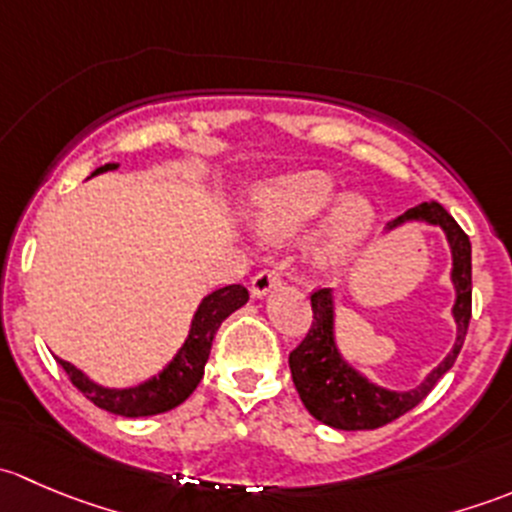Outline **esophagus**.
I'll list each match as a JSON object with an SVG mask.
<instances>
[{"label": "esophagus", "instance_id": "1", "mask_svg": "<svg viewBox=\"0 0 512 512\" xmlns=\"http://www.w3.org/2000/svg\"><path fill=\"white\" fill-rule=\"evenodd\" d=\"M282 285V275L277 267H267V270H260L255 275V280H252L250 285V292L252 297H265L267 292H272V289H277Z\"/></svg>", "mask_w": 512, "mask_h": 512}]
</instances>
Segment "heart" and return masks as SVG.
Masks as SVG:
<instances>
[{
  "instance_id": "heart-1",
  "label": "heart",
  "mask_w": 512,
  "mask_h": 512,
  "mask_svg": "<svg viewBox=\"0 0 512 512\" xmlns=\"http://www.w3.org/2000/svg\"><path fill=\"white\" fill-rule=\"evenodd\" d=\"M337 198V183L324 170H299L255 185L250 193L252 230L272 245L297 237ZM374 208L359 193L342 195L314 237V260L324 270H342L369 237Z\"/></svg>"
}]
</instances>
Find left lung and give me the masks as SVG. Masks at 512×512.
Listing matches in <instances>:
<instances>
[{"label": "left lung", "mask_w": 512, "mask_h": 512, "mask_svg": "<svg viewBox=\"0 0 512 512\" xmlns=\"http://www.w3.org/2000/svg\"><path fill=\"white\" fill-rule=\"evenodd\" d=\"M404 223L438 225L446 232L453 257L451 282L456 287V302H453L456 344L446 359L414 389L391 391L376 386L366 376H361L339 352L337 339H334L332 289H317L312 294V327L302 344L289 354V371H292V381L304 409L317 421L339 431H371V428L396 421L416 404H421L438 384V379L456 364L463 339H466L468 322H471V240L461 230V225L446 213V208L433 200L406 210L404 215L391 220L386 230H394Z\"/></svg>", "instance_id": "left-lung-1"}]
</instances>
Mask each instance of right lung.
I'll list each match as a JSON object with an SVG mask.
<instances>
[{"label": "right lung", "mask_w": 512, "mask_h": 512, "mask_svg": "<svg viewBox=\"0 0 512 512\" xmlns=\"http://www.w3.org/2000/svg\"><path fill=\"white\" fill-rule=\"evenodd\" d=\"M118 168L116 163H106L96 168V173H106V170ZM94 173V175H96ZM250 299L247 289L242 285H227L210 292L208 297L200 302L198 312H195L193 322H190L188 339L178 354L173 356L168 366L160 371L153 379L143 381V384L131 386V389H108V386H98L81 369H76L71 361L59 359L61 369L71 379V384L91 401L98 409L111 411L116 416L138 418V416H156L165 414V411L175 409L183 404L195 386L200 384L205 374V361L210 356V347H213L215 332L220 324L230 317L235 309Z\"/></svg>", "instance_id": "right-lung-1"}]
</instances>
